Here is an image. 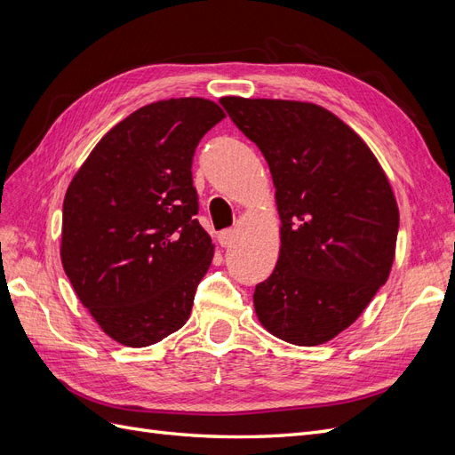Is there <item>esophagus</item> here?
Returning a JSON list of instances; mask_svg holds the SVG:
<instances>
[{
  "mask_svg": "<svg viewBox=\"0 0 455 455\" xmlns=\"http://www.w3.org/2000/svg\"><path fill=\"white\" fill-rule=\"evenodd\" d=\"M218 241H220V244H222V246H231L233 241H235V229H224L218 235Z\"/></svg>",
  "mask_w": 455,
  "mask_h": 455,
  "instance_id": "esophagus-1",
  "label": "esophagus"
}]
</instances>
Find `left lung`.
Instances as JSON below:
<instances>
[{
  "label": "left lung",
  "instance_id": "obj_1",
  "mask_svg": "<svg viewBox=\"0 0 455 455\" xmlns=\"http://www.w3.org/2000/svg\"><path fill=\"white\" fill-rule=\"evenodd\" d=\"M231 121L264 154L281 218V252L256 284L254 309L273 336L319 346L351 326L395 259L398 206L364 140L328 109L224 96Z\"/></svg>",
  "mask_w": 455,
  "mask_h": 455
}]
</instances>
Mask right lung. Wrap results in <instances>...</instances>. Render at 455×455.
<instances>
[{
    "label": "right lung",
    "instance_id": "obj_1",
    "mask_svg": "<svg viewBox=\"0 0 455 455\" xmlns=\"http://www.w3.org/2000/svg\"><path fill=\"white\" fill-rule=\"evenodd\" d=\"M222 108L204 99L148 104L102 136L68 186L60 258L104 332L146 347L182 328L214 244L196 220V148Z\"/></svg>",
    "mask_w": 455,
    "mask_h": 455
}]
</instances>
